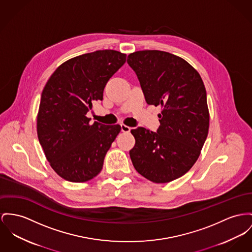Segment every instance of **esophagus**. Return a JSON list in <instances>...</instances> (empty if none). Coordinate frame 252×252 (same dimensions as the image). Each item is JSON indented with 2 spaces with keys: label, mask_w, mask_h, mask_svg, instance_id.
Instances as JSON below:
<instances>
[{
  "label": "esophagus",
  "mask_w": 252,
  "mask_h": 252,
  "mask_svg": "<svg viewBox=\"0 0 252 252\" xmlns=\"http://www.w3.org/2000/svg\"><path fill=\"white\" fill-rule=\"evenodd\" d=\"M121 131L123 133H129L131 131V128L125 124H121Z\"/></svg>",
  "instance_id": "obj_1"
}]
</instances>
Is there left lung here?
Instances as JSON below:
<instances>
[{"instance_id":"left-lung-1","label":"left lung","mask_w":252,"mask_h":252,"mask_svg":"<svg viewBox=\"0 0 252 252\" xmlns=\"http://www.w3.org/2000/svg\"><path fill=\"white\" fill-rule=\"evenodd\" d=\"M127 62L137 75L147 104L161 107L158 133L143 127L131 130L135 139L130 151L133 165L153 183H170L195 164L207 137L205 87L197 69L166 51H135Z\"/></svg>"}]
</instances>
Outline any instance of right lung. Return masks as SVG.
<instances>
[{
  "instance_id": "add662e5",
  "label": "right lung",
  "mask_w": 252,
  "mask_h": 252,
  "mask_svg": "<svg viewBox=\"0 0 252 252\" xmlns=\"http://www.w3.org/2000/svg\"><path fill=\"white\" fill-rule=\"evenodd\" d=\"M126 56L105 50L73 57L57 67L45 86L37 134L50 165L62 179L85 183L100 173L121 126L91 124L87 113L103 99L105 86Z\"/></svg>"
}]
</instances>
